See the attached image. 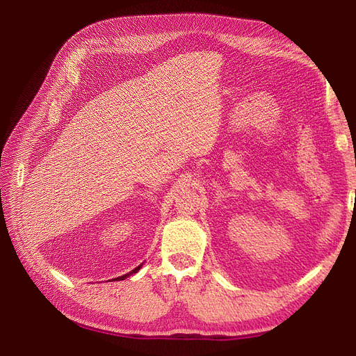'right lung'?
Instances as JSON below:
<instances>
[{
  "label": "right lung",
  "instance_id": "add662e5",
  "mask_svg": "<svg viewBox=\"0 0 356 356\" xmlns=\"http://www.w3.org/2000/svg\"><path fill=\"white\" fill-rule=\"evenodd\" d=\"M139 268H141V266H138V267H136V268H134V270H132V272H129V273H127V275H123V276H118V277H115V279H113V281H123V279H124V277H127V276H131V275H132V273H136V272H138V270H139Z\"/></svg>",
  "mask_w": 356,
  "mask_h": 356
}]
</instances>
